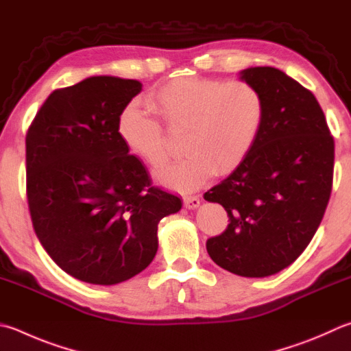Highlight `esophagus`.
I'll return each instance as SVG.
<instances>
[{"instance_id":"obj_1","label":"esophagus","mask_w":351,"mask_h":351,"mask_svg":"<svg viewBox=\"0 0 351 351\" xmlns=\"http://www.w3.org/2000/svg\"><path fill=\"white\" fill-rule=\"evenodd\" d=\"M199 204H201V201H199V197H197V196H186V197H184V206H186V208H189V210L197 208V207H199Z\"/></svg>"}]
</instances>
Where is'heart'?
<instances>
[{"label": "heart", "instance_id": "obj_1", "mask_svg": "<svg viewBox=\"0 0 351 351\" xmlns=\"http://www.w3.org/2000/svg\"><path fill=\"white\" fill-rule=\"evenodd\" d=\"M147 101L169 129L186 127L181 143L186 155L156 175L159 182L180 192L199 189L216 171L238 169L258 143L267 117L263 92L247 81L186 76L156 88ZM117 132L127 150L150 167L167 162V136L145 104H127Z\"/></svg>", "mask_w": 351, "mask_h": 351}]
</instances>
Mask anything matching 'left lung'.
<instances>
[{
	"mask_svg": "<svg viewBox=\"0 0 351 351\" xmlns=\"http://www.w3.org/2000/svg\"><path fill=\"white\" fill-rule=\"evenodd\" d=\"M239 80L263 92L265 123L252 154L206 192L228 215L207 241L213 263L265 278L295 263L319 227L333 184L335 141L315 95L275 67H248Z\"/></svg>",
	"mask_w": 351,
	"mask_h": 351,
	"instance_id": "8db88e82",
	"label": "left lung"
}]
</instances>
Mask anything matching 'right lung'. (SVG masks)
I'll use <instances>...</instances> for the list:
<instances>
[{
	"instance_id": "add662e5",
	"label": "right lung",
	"mask_w": 351,
	"mask_h": 351,
	"mask_svg": "<svg viewBox=\"0 0 351 351\" xmlns=\"http://www.w3.org/2000/svg\"><path fill=\"white\" fill-rule=\"evenodd\" d=\"M136 80L90 76L58 88L25 136L27 201L44 250L80 281L114 285L141 273L158 252V224L180 212L178 196L152 186L121 141V110Z\"/></svg>"
}]
</instances>
